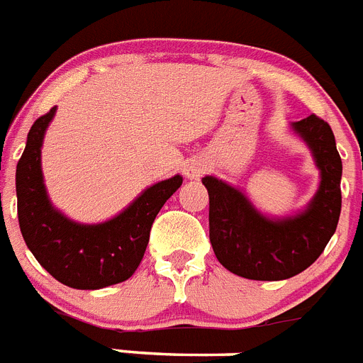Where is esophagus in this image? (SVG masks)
<instances>
[{"label":"esophagus","instance_id":"obj_1","mask_svg":"<svg viewBox=\"0 0 363 363\" xmlns=\"http://www.w3.org/2000/svg\"><path fill=\"white\" fill-rule=\"evenodd\" d=\"M204 169H206L204 162H201V161H191V162H188V164H186L184 175H186V177H188V179H199L202 174H204Z\"/></svg>","mask_w":363,"mask_h":363}]
</instances>
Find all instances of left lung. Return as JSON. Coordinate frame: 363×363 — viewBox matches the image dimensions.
<instances>
[{
	"label": "left lung",
	"instance_id": "1",
	"mask_svg": "<svg viewBox=\"0 0 363 363\" xmlns=\"http://www.w3.org/2000/svg\"><path fill=\"white\" fill-rule=\"evenodd\" d=\"M308 143L322 181L308 210L271 220L255 210L246 195L215 177L202 184L210 195V240L218 262L251 280H284L308 269L336 231L342 210V159L331 126L311 113L293 123Z\"/></svg>",
	"mask_w": 363,
	"mask_h": 363
}]
</instances>
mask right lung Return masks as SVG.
I'll list each match as a JSON object with an SVG mask.
<instances>
[{
  "label": "right lung",
  "mask_w": 363,
  "mask_h": 363,
  "mask_svg": "<svg viewBox=\"0 0 363 363\" xmlns=\"http://www.w3.org/2000/svg\"><path fill=\"white\" fill-rule=\"evenodd\" d=\"M55 106L32 125L16 168L19 230L41 266L74 289H101L128 280L145 257L152 224L182 184L161 181L103 224H76L52 208L41 175V143Z\"/></svg>",
  "instance_id": "obj_1"
}]
</instances>
